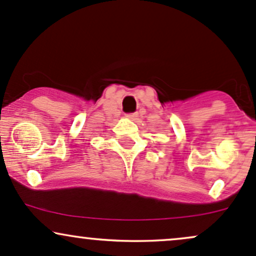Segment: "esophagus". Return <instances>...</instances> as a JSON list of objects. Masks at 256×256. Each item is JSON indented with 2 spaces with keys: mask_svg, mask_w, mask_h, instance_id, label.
<instances>
[{
  "mask_svg": "<svg viewBox=\"0 0 256 256\" xmlns=\"http://www.w3.org/2000/svg\"><path fill=\"white\" fill-rule=\"evenodd\" d=\"M126 117H127V118H129V120H136L138 117V114H126Z\"/></svg>",
  "mask_w": 256,
  "mask_h": 256,
  "instance_id": "1",
  "label": "esophagus"
}]
</instances>
